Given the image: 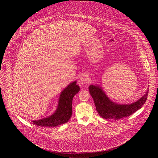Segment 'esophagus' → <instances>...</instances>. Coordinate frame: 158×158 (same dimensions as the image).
Instances as JSON below:
<instances>
[{
    "mask_svg": "<svg viewBox=\"0 0 158 158\" xmlns=\"http://www.w3.org/2000/svg\"><path fill=\"white\" fill-rule=\"evenodd\" d=\"M89 81V79L88 78V77L86 76V75H81L78 80V85L80 86H83L84 85V84H86V83H88Z\"/></svg>",
    "mask_w": 158,
    "mask_h": 158,
    "instance_id": "34e87169",
    "label": "esophagus"
}]
</instances>
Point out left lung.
<instances>
[{
	"label": "left lung",
	"mask_w": 158,
	"mask_h": 158,
	"mask_svg": "<svg viewBox=\"0 0 158 158\" xmlns=\"http://www.w3.org/2000/svg\"><path fill=\"white\" fill-rule=\"evenodd\" d=\"M89 90L100 116L103 118L114 120L129 116L140 109L145 103L148 93V89L141 98L131 104H120L112 101L99 85H90Z\"/></svg>",
	"instance_id": "8db88e82"
}]
</instances>
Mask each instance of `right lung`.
Returning <instances> with one entry per match:
<instances>
[{"label": "right lung", "instance_id": "obj_1", "mask_svg": "<svg viewBox=\"0 0 158 158\" xmlns=\"http://www.w3.org/2000/svg\"><path fill=\"white\" fill-rule=\"evenodd\" d=\"M80 87L77 85V81L70 83L61 91L58 103V106L55 113L41 119L32 120L33 124L39 127H53L67 123L72 114L73 97L79 90Z\"/></svg>", "mask_w": 158, "mask_h": 158}]
</instances>
